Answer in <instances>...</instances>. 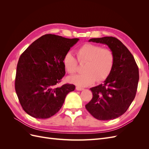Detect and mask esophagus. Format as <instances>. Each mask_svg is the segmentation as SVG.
I'll return each mask as SVG.
<instances>
[{"label":"esophagus","instance_id":"34e87169","mask_svg":"<svg viewBox=\"0 0 149 149\" xmlns=\"http://www.w3.org/2000/svg\"><path fill=\"white\" fill-rule=\"evenodd\" d=\"M76 89L78 90V91H82V90L84 89V88L79 87V86H76Z\"/></svg>","mask_w":149,"mask_h":149}]
</instances>
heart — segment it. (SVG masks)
<instances>
[{
	"label": "heart",
	"instance_id": "1",
	"mask_svg": "<svg viewBox=\"0 0 149 149\" xmlns=\"http://www.w3.org/2000/svg\"><path fill=\"white\" fill-rule=\"evenodd\" d=\"M78 61L86 63L83 74L70 76L68 81L79 87H86L94 82H101L107 78L114 64V55L111 49L98 45L85 43L77 50ZM65 69L70 74L78 71V62L73 53L68 52L63 58Z\"/></svg>",
	"mask_w": 149,
	"mask_h": 149
}]
</instances>
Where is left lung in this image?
<instances>
[{"mask_svg": "<svg viewBox=\"0 0 149 149\" xmlns=\"http://www.w3.org/2000/svg\"><path fill=\"white\" fill-rule=\"evenodd\" d=\"M89 42L107 45L115 60L111 73L104 83L90 88L93 96L86 109L98 120L118 118L125 113L136 96L138 66L131 53L118 38L104 37L91 38Z\"/></svg>", "mask_w": 149, "mask_h": 149, "instance_id": "left-lung-1", "label": "left lung"}]
</instances>
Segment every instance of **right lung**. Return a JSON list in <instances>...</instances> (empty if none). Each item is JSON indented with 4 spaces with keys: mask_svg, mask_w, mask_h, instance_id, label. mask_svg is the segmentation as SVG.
Instances as JSON below:
<instances>
[{
    "mask_svg": "<svg viewBox=\"0 0 149 149\" xmlns=\"http://www.w3.org/2000/svg\"><path fill=\"white\" fill-rule=\"evenodd\" d=\"M79 38L47 34L31 43L20 55L15 81L23 109L37 119L51 118L60 111L75 86L58 84L65 74L63 58Z\"/></svg>",
    "mask_w": 149,
    "mask_h": 149,
    "instance_id": "1",
    "label": "right lung"
}]
</instances>
